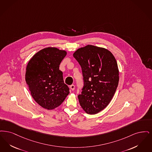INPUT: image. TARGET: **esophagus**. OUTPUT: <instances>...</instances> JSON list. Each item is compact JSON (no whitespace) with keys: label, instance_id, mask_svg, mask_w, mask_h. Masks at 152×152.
I'll list each match as a JSON object with an SVG mask.
<instances>
[{"label":"esophagus","instance_id":"1","mask_svg":"<svg viewBox=\"0 0 152 152\" xmlns=\"http://www.w3.org/2000/svg\"><path fill=\"white\" fill-rule=\"evenodd\" d=\"M70 89H71L72 91H74V90H75V86H74V85H72L71 86H70Z\"/></svg>","mask_w":152,"mask_h":152}]
</instances>
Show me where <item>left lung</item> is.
<instances>
[{
    "mask_svg": "<svg viewBox=\"0 0 152 152\" xmlns=\"http://www.w3.org/2000/svg\"><path fill=\"white\" fill-rule=\"evenodd\" d=\"M73 57L83 77L82 91L78 96L80 105L88 114L98 113L108 105L118 86L116 60L108 50L91 45L79 48Z\"/></svg>",
    "mask_w": 152,
    "mask_h": 152,
    "instance_id": "1",
    "label": "left lung"
}]
</instances>
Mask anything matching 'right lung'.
<instances>
[{
    "label": "right lung",
    "instance_id": "add662e5",
    "mask_svg": "<svg viewBox=\"0 0 152 152\" xmlns=\"http://www.w3.org/2000/svg\"><path fill=\"white\" fill-rule=\"evenodd\" d=\"M65 50L48 47L36 53L26 68V81L34 100L48 110L60 106L69 94L59 65Z\"/></svg>",
    "mask_w": 152,
    "mask_h": 152
}]
</instances>
